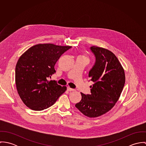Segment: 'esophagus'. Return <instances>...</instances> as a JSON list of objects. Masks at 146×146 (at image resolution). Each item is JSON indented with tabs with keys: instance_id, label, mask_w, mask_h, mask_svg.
<instances>
[{
	"instance_id": "esophagus-1",
	"label": "esophagus",
	"mask_w": 146,
	"mask_h": 146,
	"mask_svg": "<svg viewBox=\"0 0 146 146\" xmlns=\"http://www.w3.org/2000/svg\"><path fill=\"white\" fill-rule=\"evenodd\" d=\"M67 89L68 91H75V90H76L75 89H72V88H70V87H68V86L67 88Z\"/></svg>"
}]
</instances>
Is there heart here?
Listing matches in <instances>:
<instances>
[{
	"instance_id": "b5f03b06",
	"label": "heart",
	"mask_w": 146,
	"mask_h": 146,
	"mask_svg": "<svg viewBox=\"0 0 146 146\" xmlns=\"http://www.w3.org/2000/svg\"><path fill=\"white\" fill-rule=\"evenodd\" d=\"M81 57H83V58H85V59H87V58H86V57L85 56H81Z\"/></svg>"
}]
</instances>
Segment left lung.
Instances as JSON below:
<instances>
[{"mask_svg":"<svg viewBox=\"0 0 146 146\" xmlns=\"http://www.w3.org/2000/svg\"><path fill=\"white\" fill-rule=\"evenodd\" d=\"M96 61L89 72L90 94L81 93L82 100L75 107L89 117L100 116L109 111L118 101L125 82L124 70L116 56L103 48H90Z\"/></svg>","mask_w":146,"mask_h":146,"instance_id":"left-lung-1","label":"left lung"}]
</instances>
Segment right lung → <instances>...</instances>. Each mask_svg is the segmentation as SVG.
Masks as SVG:
<instances>
[{"label": "right lung", "mask_w": 146, "mask_h": 146, "mask_svg": "<svg viewBox=\"0 0 146 146\" xmlns=\"http://www.w3.org/2000/svg\"><path fill=\"white\" fill-rule=\"evenodd\" d=\"M71 48L39 44L30 48L20 57L15 70L16 85L27 107L35 111L46 109L66 91V86L48 79L56 72L54 65L60 57Z\"/></svg>", "instance_id": "right-lung-1"}]
</instances>
